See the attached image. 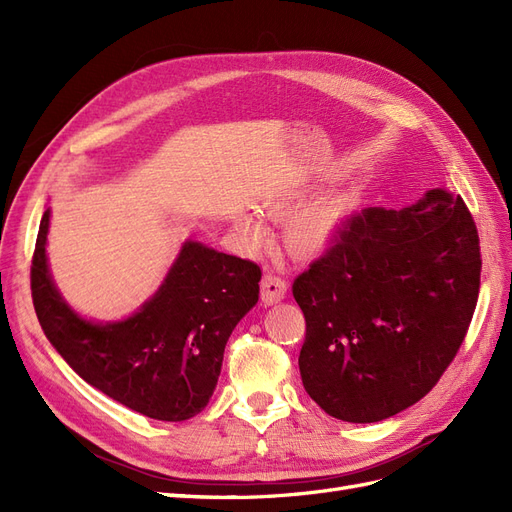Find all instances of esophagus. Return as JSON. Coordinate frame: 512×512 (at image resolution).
I'll return each mask as SVG.
<instances>
[{
  "mask_svg": "<svg viewBox=\"0 0 512 512\" xmlns=\"http://www.w3.org/2000/svg\"><path fill=\"white\" fill-rule=\"evenodd\" d=\"M286 294V280L275 273H265L260 282V299L267 305H273L277 301H282Z\"/></svg>",
  "mask_w": 512,
  "mask_h": 512,
  "instance_id": "34e87169",
  "label": "esophagus"
}]
</instances>
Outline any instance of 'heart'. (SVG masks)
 <instances>
[{"label":"heart","instance_id":"1","mask_svg":"<svg viewBox=\"0 0 512 512\" xmlns=\"http://www.w3.org/2000/svg\"><path fill=\"white\" fill-rule=\"evenodd\" d=\"M299 200V196L269 200V203H265V211L271 218H284V215L297 207ZM356 207H359V192L342 190L318 200V203L307 207L299 215H294L286 228V239L292 252L299 256H320L329 252L344 232ZM241 228L256 241L265 237V228L252 215H243Z\"/></svg>","mask_w":512,"mask_h":512}]
</instances>
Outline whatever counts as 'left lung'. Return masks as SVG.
Returning <instances> with one entry per match:
<instances>
[{
    "instance_id": "left-lung-1",
    "label": "left lung",
    "mask_w": 512,
    "mask_h": 512,
    "mask_svg": "<svg viewBox=\"0 0 512 512\" xmlns=\"http://www.w3.org/2000/svg\"><path fill=\"white\" fill-rule=\"evenodd\" d=\"M480 265L459 194L433 188L401 211L354 213L292 284L307 395L348 423H378L423 399L466 339Z\"/></svg>"
}]
</instances>
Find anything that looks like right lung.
<instances>
[{
	"label": "right lung",
	"instance_id": "right-lung-1",
	"mask_svg": "<svg viewBox=\"0 0 512 512\" xmlns=\"http://www.w3.org/2000/svg\"><path fill=\"white\" fill-rule=\"evenodd\" d=\"M46 209L32 258V297L44 335L87 384L156 421L205 410L224 348L260 292L252 260L188 241L164 284L136 314L96 324L74 314L46 265Z\"/></svg>",
	"mask_w": 512,
	"mask_h": 512
}]
</instances>
